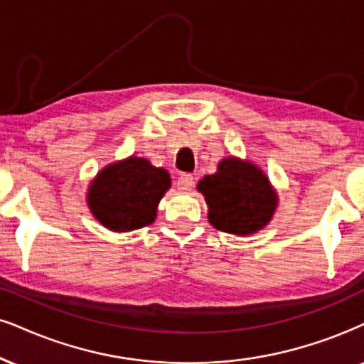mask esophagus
<instances>
[{"label":"esophagus","instance_id":"esophagus-1","mask_svg":"<svg viewBox=\"0 0 364 364\" xmlns=\"http://www.w3.org/2000/svg\"><path fill=\"white\" fill-rule=\"evenodd\" d=\"M194 187V177L191 173H182L177 181V189L181 192H189Z\"/></svg>","mask_w":364,"mask_h":364}]
</instances>
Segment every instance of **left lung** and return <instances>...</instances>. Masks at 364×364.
Wrapping results in <instances>:
<instances>
[{"label": "left lung", "instance_id": "obj_1", "mask_svg": "<svg viewBox=\"0 0 364 364\" xmlns=\"http://www.w3.org/2000/svg\"><path fill=\"white\" fill-rule=\"evenodd\" d=\"M197 191L208 204V219L219 231L250 236L272 221L278 194L268 175L240 156H226L216 173L197 182Z\"/></svg>", "mask_w": 364, "mask_h": 364}]
</instances>
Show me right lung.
Segmentation results:
<instances>
[{"mask_svg": "<svg viewBox=\"0 0 364 364\" xmlns=\"http://www.w3.org/2000/svg\"><path fill=\"white\" fill-rule=\"evenodd\" d=\"M170 173L141 156L106 165L89 183L86 203L106 230L128 232L156 219L160 199L170 189Z\"/></svg>", "mask_w": 364, "mask_h": 364, "instance_id": "1", "label": "right lung"}]
</instances>
